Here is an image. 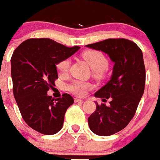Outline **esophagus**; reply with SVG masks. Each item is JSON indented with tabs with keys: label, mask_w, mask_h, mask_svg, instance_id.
<instances>
[{
	"label": "esophagus",
	"mask_w": 160,
	"mask_h": 160,
	"mask_svg": "<svg viewBox=\"0 0 160 160\" xmlns=\"http://www.w3.org/2000/svg\"><path fill=\"white\" fill-rule=\"evenodd\" d=\"M74 101H75V102H83V100L79 99V98H75V99H74Z\"/></svg>",
	"instance_id": "obj_1"
}]
</instances>
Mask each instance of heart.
I'll use <instances>...</instances> for the list:
<instances>
[{"mask_svg":"<svg viewBox=\"0 0 160 160\" xmlns=\"http://www.w3.org/2000/svg\"><path fill=\"white\" fill-rule=\"evenodd\" d=\"M84 60L93 71L95 75L100 76L102 74L103 70H105L108 66V60L101 52L97 50H88L84 52L82 55ZM70 66V60L64 59L58 62L56 68L61 75H65L68 72ZM91 85L88 82L76 80L69 85L68 90L77 96H83L85 94L87 90L90 89Z\"/></svg>","mask_w":160,"mask_h":160,"instance_id":"obj_1","label":"heart"}]
</instances>
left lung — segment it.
Masks as SVG:
<instances>
[{"instance_id":"left-lung-1","label":"left lung","mask_w":160,"mask_h":160,"mask_svg":"<svg viewBox=\"0 0 160 160\" xmlns=\"http://www.w3.org/2000/svg\"><path fill=\"white\" fill-rule=\"evenodd\" d=\"M106 53L114 63L110 80L96 92L99 98H111L110 105L95 101L96 111L88 118L90 129L108 136L125 128L134 117L142 97L146 69L142 52L125 38H108L86 46Z\"/></svg>"}]
</instances>
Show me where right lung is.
Segmentation results:
<instances>
[{"mask_svg": "<svg viewBox=\"0 0 160 160\" xmlns=\"http://www.w3.org/2000/svg\"><path fill=\"white\" fill-rule=\"evenodd\" d=\"M80 49L67 47L49 38L25 40L11 59L13 93L24 121L44 135L61 130L67 108L73 104L68 93L52 99L47 94L58 79L56 65Z\"/></svg>", "mask_w": 160, "mask_h": 160, "instance_id": "add662e5", "label": "right lung"}]
</instances>
